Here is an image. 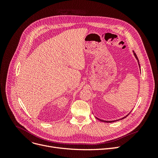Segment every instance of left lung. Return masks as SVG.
<instances>
[{
  "instance_id": "left-lung-1",
  "label": "left lung",
  "mask_w": 158,
  "mask_h": 158,
  "mask_svg": "<svg viewBox=\"0 0 158 158\" xmlns=\"http://www.w3.org/2000/svg\"><path fill=\"white\" fill-rule=\"evenodd\" d=\"M133 52V54H134V55H135V58L136 59V60H137V61H138V65H139V67H140V64H139V60H138V57H137V56H136V53L134 51H132ZM131 113V112H130ZM130 113H129L127 115H126L125 117H123V118H119V119H117V120H114V121H104V120H102V119H99V118H98V117H96V118L98 119V120H99V121H102V122H104V123H114V122H116V121H120V120H122V119H123V118H126L129 114H130Z\"/></svg>"
}]
</instances>
